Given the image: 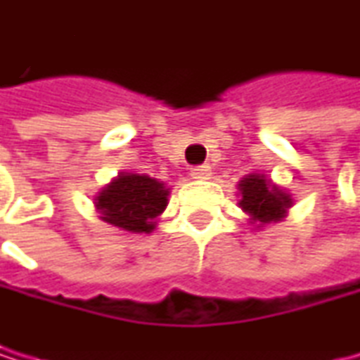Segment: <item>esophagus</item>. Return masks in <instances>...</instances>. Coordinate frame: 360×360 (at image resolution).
<instances>
[{
	"instance_id": "esophagus-1",
	"label": "esophagus",
	"mask_w": 360,
	"mask_h": 360,
	"mask_svg": "<svg viewBox=\"0 0 360 360\" xmlns=\"http://www.w3.org/2000/svg\"><path fill=\"white\" fill-rule=\"evenodd\" d=\"M209 176H211V167H207V165L191 169V178L193 180H209Z\"/></svg>"
}]
</instances>
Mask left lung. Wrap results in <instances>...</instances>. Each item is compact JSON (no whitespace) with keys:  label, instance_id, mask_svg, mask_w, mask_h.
<instances>
[{"label":"left lung","instance_id":"8db88e82","mask_svg":"<svg viewBox=\"0 0 360 360\" xmlns=\"http://www.w3.org/2000/svg\"><path fill=\"white\" fill-rule=\"evenodd\" d=\"M238 207L249 216V222L256 224V229L271 222H281L294 198L278 184H274L265 173H249L238 182Z\"/></svg>","mask_w":360,"mask_h":360}]
</instances>
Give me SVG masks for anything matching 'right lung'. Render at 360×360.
Masks as SVG:
<instances>
[{
    "label": "right lung",
    "mask_w": 360,
    "mask_h": 360,
    "mask_svg": "<svg viewBox=\"0 0 360 360\" xmlns=\"http://www.w3.org/2000/svg\"><path fill=\"white\" fill-rule=\"evenodd\" d=\"M100 220L129 233H151L169 205V189L146 173L122 171L93 198Z\"/></svg>",
    "instance_id": "obj_1"
}]
</instances>
